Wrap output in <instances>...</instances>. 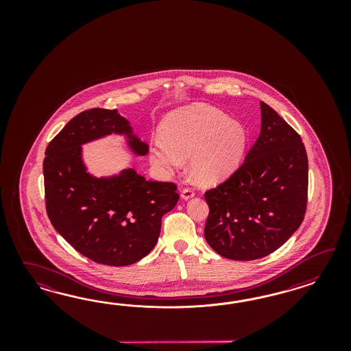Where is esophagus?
<instances>
[{
  "instance_id": "34e87169",
  "label": "esophagus",
  "mask_w": 351,
  "mask_h": 351,
  "mask_svg": "<svg viewBox=\"0 0 351 351\" xmlns=\"http://www.w3.org/2000/svg\"><path fill=\"white\" fill-rule=\"evenodd\" d=\"M193 197H194V191L189 189V188H185V189L181 191V198H182L184 201H189Z\"/></svg>"
}]
</instances>
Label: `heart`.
Segmentation results:
<instances>
[{"mask_svg": "<svg viewBox=\"0 0 351 351\" xmlns=\"http://www.w3.org/2000/svg\"><path fill=\"white\" fill-rule=\"evenodd\" d=\"M160 138L149 152L150 162L166 175L188 160L191 178L213 185L232 176L245 154L247 132L241 122L213 106H188L172 112L160 125Z\"/></svg>", "mask_w": 351, "mask_h": 351, "instance_id": "1", "label": "heart"}]
</instances>
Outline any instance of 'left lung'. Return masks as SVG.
<instances>
[{
    "label": "left lung",
    "mask_w": 351,
    "mask_h": 351,
    "mask_svg": "<svg viewBox=\"0 0 351 351\" xmlns=\"http://www.w3.org/2000/svg\"><path fill=\"white\" fill-rule=\"evenodd\" d=\"M261 130L245 162L216 189L206 191L207 243L219 255L250 261L270 255L304 220L308 156L298 132L260 103Z\"/></svg>",
    "instance_id": "obj_1"
}]
</instances>
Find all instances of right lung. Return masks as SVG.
I'll use <instances>...</instances> for the list:
<instances>
[{"instance_id":"right-lung-1","label":"right lung","mask_w":351,"mask_h":351,"mask_svg":"<svg viewBox=\"0 0 351 351\" xmlns=\"http://www.w3.org/2000/svg\"><path fill=\"white\" fill-rule=\"evenodd\" d=\"M117 135L136 157L149 145L117 109L94 108L72 118L45 152L46 210L55 230L87 258L110 266L131 265L157 245L160 220L179 201L172 182L147 180L134 169L94 176L82 145Z\"/></svg>"}]
</instances>
